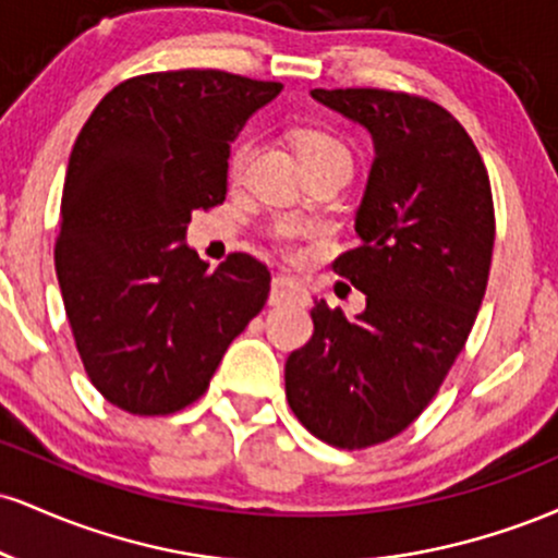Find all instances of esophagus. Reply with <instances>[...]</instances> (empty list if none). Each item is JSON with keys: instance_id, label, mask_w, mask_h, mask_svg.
<instances>
[{"instance_id": "obj_1", "label": "esophagus", "mask_w": 558, "mask_h": 558, "mask_svg": "<svg viewBox=\"0 0 558 558\" xmlns=\"http://www.w3.org/2000/svg\"><path fill=\"white\" fill-rule=\"evenodd\" d=\"M310 296H306V288L299 283V280L286 278V275H275L272 278V288H270V304L280 306V304H293V306H304Z\"/></svg>"}]
</instances>
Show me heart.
Here are the masks:
<instances>
[{"instance_id":"obj_1","label":"heart","mask_w":558,"mask_h":558,"mask_svg":"<svg viewBox=\"0 0 558 558\" xmlns=\"http://www.w3.org/2000/svg\"><path fill=\"white\" fill-rule=\"evenodd\" d=\"M296 155L301 159L304 168H312V165H328V162H338L351 168V149L345 146V141L332 133L330 128L323 125H304L296 131ZM254 155V141L252 138H241L239 144L233 146L228 159V178L230 181H241L243 172H246L248 159ZM272 241L280 243V246H291L293 233L288 228H275L272 230Z\"/></svg>"}]
</instances>
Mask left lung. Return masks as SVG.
I'll list each match as a JSON object with an SVG mask.
<instances>
[{"instance_id": "left-lung-1", "label": "left lung", "mask_w": 558, "mask_h": 558, "mask_svg": "<svg viewBox=\"0 0 558 558\" xmlns=\"http://www.w3.org/2000/svg\"><path fill=\"white\" fill-rule=\"evenodd\" d=\"M312 96L375 141L362 241L332 262L367 310L349 319L315 301V332L286 362V399L315 438L360 451L407 430L462 354L488 286L496 215L475 141L440 105L386 88Z\"/></svg>"}]
</instances>
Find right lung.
<instances>
[{
	"mask_svg": "<svg viewBox=\"0 0 558 558\" xmlns=\"http://www.w3.org/2000/svg\"><path fill=\"white\" fill-rule=\"evenodd\" d=\"M280 88L226 70L136 75L75 138L54 270L83 369L123 412L165 417L202 399L265 306V262L233 252L209 270L183 239L191 213L226 202L230 144Z\"/></svg>",
	"mask_w": 558,
	"mask_h": 558,
	"instance_id": "right-lung-1",
	"label": "right lung"
}]
</instances>
